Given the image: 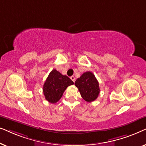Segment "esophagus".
I'll return each mask as SVG.
<instances>
[{
  "label": "esophagus",
  "mask_w": 146,
  "mask_h": 146,
  "mask_svg": "<svg viewBox=\"0 0 146 146\" xmlns=\"http://www.w3.org/2000/svg\"><path fill=\"white\" fill-rule=\"evenodd\" d=\"M70 79L72 80L74 82H75V80H76V78H75V77H74V76H72L70 77Z\"/></svg>",
  "instance_id": "esophagus-1"
}]
</instances>
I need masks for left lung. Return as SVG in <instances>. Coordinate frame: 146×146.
I'll list each match as a JSON object with an SVG mask.
<instances>
[{"mask_svg":"<svg viewBox=\"0 0 146 146\" xmlns=\"http://www.w3.org/2000/svg\"><path fill=\"white\" fill-rule=\"evenodd\" d=\"M75 86L78 88L82 98L88 102L96 100L100 94L98 81L91 72L84 73L76 80Z\"/></svg>","mask_w":146,"mask_h":146,"instance_id":"left-lung-1","label":"left lung"}]
</instances>
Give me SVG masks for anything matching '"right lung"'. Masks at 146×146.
<instances>
[{"instance_id":"right-lung-1","label":"right lung","mask_w":146,"mask_h":146,"mask_svg":"<svg viewBox=\"0 0 146 146\" xmlns=\"http://www.w3.org/2000/svg\"><path fill=\"white\" fill-rule=\"evenodd\" d=\"M72 84L73 81L67 76L62 75L56 69L52 70L43 86L45 99L50 103H56L62 96L65 90Z\"/></svg>"}]
</instances>
